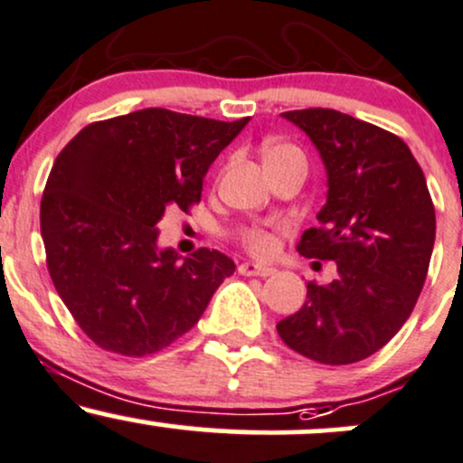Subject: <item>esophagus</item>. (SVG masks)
I'll return each mask as SVG.
<instances>
[{
	"label": "esophagus",
	"instance_id": "esophagus-1",
	"mask_svg": "<svg viewBox=\"0 0 463 463\" xmlns=\"http://www.w3.org/2000/svg\"><path fill=\"white\" fill-rule=\"evenodd\" d=\"M239 274L243 276H272L276 274V268L272 265H261V263H254V261H246L239 265Z\"/></svg>",
	"mask_w": 463,
	"mask_h": 463
}]
</instances>
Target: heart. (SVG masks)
<instances>
[{"instance_id":"heart-1","label":"heart","mask_w":463,"mask_h":463,"mask_svg":"<svg viewBox=\"0 0 463 463\" xmlns=\"http://www.w3.org/2000/svg\"><path fill=\"white\" fill-rule=\"evenodd\" d=\"M243 241L246 246L252 250L254 254H269L274 250V237L272 232L263 231V228H252L243 235Z\"/></svg>"}]
</instances>
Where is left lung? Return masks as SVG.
<instances>
[{
	"instance_id": "obj_1",
	"label": "left lung",
	"mask_w": 463,
	"mask_h": 463,
	"mask_svg": "<svg viewBox=\"0 0 463 463\" xmlns=\"http://www.w3.org/2000/svg\"><path fill=\"white\" fill-rule=\"evenodd\" d=\"M326 169L320 226L300 237L302 257L337 263V279L307 285V300L276 324L296 353L346 365L381 350L411 316L435 241L427 180L407 143L333 109L287 110Z\"/></svg>"
}]
</instances>
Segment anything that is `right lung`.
<instances>
[{
  "instance_id": "obj_1",
  "label": "right lung",
  "mask_w": 463,
  "mask_h": 463,
  "mask_svg": "<svg viewBox=\"0 0 463 463\" xmlns=\"http://www.w3.org/2000/svg\"><path fill=\"white\" fill-rule=\"evenodd\" d=\"M250 117L217 121L143 109L95 121L58 154L41 200L47 269L99 348L158 353L195 326L235 263L217 250L158 248L165 209L187 213Z\"/></svg>"
}]
</instances>
